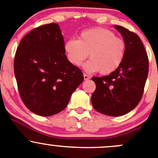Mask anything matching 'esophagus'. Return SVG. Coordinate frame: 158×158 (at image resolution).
Masks as SVG:
<instances>
[{
	"mask_svg": "<svg viewBox=\"0 0 158 158\" xmlns=\"http://www.w3.org/2000/svg\"><path fill=\"white\" fill-rule=\"evenodd\" d=\"M83 76H84V79H85V80H88V79H90V77H89L87 74H84Z\"/></svg>",
	"mask_w": 158,
	"mask_h": 158,
	"instance_id": "34e87169",
	"label": "esophagus"
}]
</instances>
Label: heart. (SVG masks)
I'll use <instances>...</instances> for the list:
<instances>
[{
  "instance_id": "heart-1",
  "label": "heart",
  "mask_w": 158,
  "mask_h": 158,
  "mask_svg": "<svg viewBox=\"0 0 158 158\" xmlns=\"http://www.w3.org/2000/svg\"><path fill=\"white\" fill-rule=\"evenodd\" d=\"M125 50L123 39L102 27L84 30L79 39H69L64 44V52L70 63L80 66L89 53L90 60L84 64V69L89 73L99 71L103 75L113 73L121 66Z\"/></svg>"
}]
</instances>
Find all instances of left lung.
<instances>
[{"instance_id":"obj_1","label":"left lung","mask_w":158,"mask_h":158,"mask_svg":"<svg viewBox=\"0 0 158 158\" xmlns=\"http://www.w3.org/2000/svg\"><path fill=\"white\" fill-rule=\"evenodd\" d=\"M126 45L125 56L115 71L103 77H92L96 89L91 102L98 112L109 116L127 114L138 106L148 75V58L141 39L123 27L114 25Z\"/></svg>"}]
</instances>
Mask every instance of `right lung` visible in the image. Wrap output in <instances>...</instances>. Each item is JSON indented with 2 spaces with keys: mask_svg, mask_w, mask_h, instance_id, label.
<instances>
[{
  "mask_svg": "<svg viewBox=\"0 0 158 158\" xmlns=\"http://www.w3.org/2000/svg\"><path fill=\"white\" fill-rule=\"evenodd\" d=\"M14 68L22 101L40 116L63 111L84 79L66 58L61 30L54 23L35 28L22 39Z\"/></svg>",
  "mask_w": 158,
  "mask_h": 158,
  "instance_id": "right-lung-1",
  "label": "right lung"
}]
</instances>
